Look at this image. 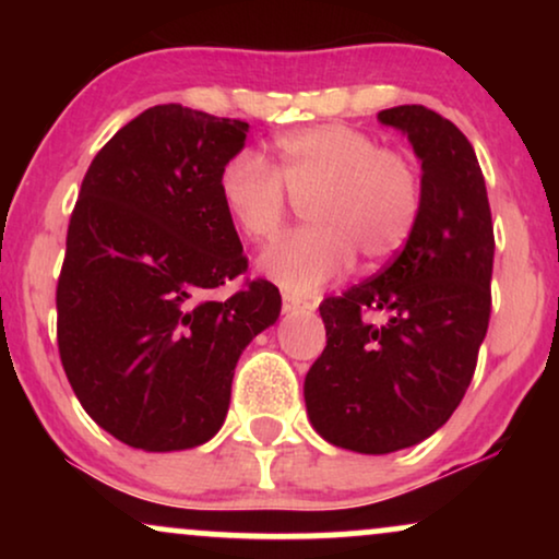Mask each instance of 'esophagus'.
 Wrapping results in <instances>:
<instances>
[{
	"instance_id": "1",
	"label": "esophagus",
	"mask_w": 559,
	"mask_h": 559,
	"mask_svg": "<svg viewBox=\"0 0 559 559\" xmlns=\"http://www.w3.org/2000/svg\"><path fill=\"white\" fill-rule=\"evenodd\" d=\"M282 310H285V312H305V310H312V302L300 300V297L285 293V295H282Z\"/></svg>"
}]
</instances>
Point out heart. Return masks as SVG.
<instances>
[{
    "instance_id": "b5f03b06",
    "label": "heart",
    "mask_w": 559,
    "mask_h": 559,
    "mask_svg": "<svg viewBox=\"0 0 559 559\" xmlns=\"http://www.w3.org/2000/svg\"><path fill=\"white\" fill-rule=\"evenodd\" d=\"M277 170L262 155L239 150L218 173L221 203L236 228L254 241L285 224L289 197L310 201L312 226L272 241L259 257L266 277L295 295L316 293L350 270L356 254L381 264L400 254L425 205L417 157L381 147L377 136L346 124L293 129L274 140Z\"/></svg>"
}]
</instances>
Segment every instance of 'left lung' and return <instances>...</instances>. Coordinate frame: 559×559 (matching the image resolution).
Instances as JSON below:
<instances>
[{"mask_svg": "<svg viewBox=\"0 0 559 559\" xmlns=\"http://www.w3.org/2000/svg\"><path fill=\"white\" fill-rule=\"evenodd\" d=\"M379 121L407 134L423 163V213L384 270L320 302L328 341L305 377L316 432L366 455L417 445L461 404L491 318L493 272L486 180L465 134L417 104L379 111Z\"/></svg>", "mask_w": 559, "mask_h": 559, "instance_id": "1", "label": "left lung"}]
</instances>
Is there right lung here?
Wrapping results in <instances>:
<instances>
[{"mask_svg":"<svg viewBox=\"0 0 559 559\" xmlns=\"http://www.w3.org/2000/svg\"><path fill=\"white\" fill-rule=\"evenodd\" d=\"M249 124L152 106L98 150L58 277V350L81 407L129 448L170 453L224 425L234 369L280 318V289L243 280L218 173Z\"/></svg>","mask_w":559,"mask_h":559,"instance_id":"1","label":"right lung"}]
</instances>
